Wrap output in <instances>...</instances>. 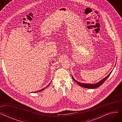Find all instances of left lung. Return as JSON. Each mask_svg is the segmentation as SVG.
<instances>
[{
  "instance_id": "8db88e82",
  "label": "left lung",
  "mask_w": 122,
  "mask_h": 122,
  "mask_svg": "<svg viewBox=\"0 0 122 122\" xmlns=\"http://www.w3.org/2000/svg\"><path fill=\"white\" fill-rule=\"evenodd\" d=\"M112 72L109 74L107 76H106L105 78H104L103 79H102L100 81H99L97 83V84H84V83H81V82H80L78 81H77L75 80L73 78V76H72V79H73V80L75 82H76V84H78L79 86H81L82 87H85V88H97V87H99L101 85H102V84H103V82H105V81L108 79V78L111 75Z\"/></svg>"
}]
</instances>
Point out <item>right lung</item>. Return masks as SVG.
<instances>
[{
    "mask_svg": "<svg viewBox=\"0 0 122 122\" xmlns=\"http://www.w3.org/2000/svg\"><path fill=\"white\" fill-rule=\"evenodd\" d=\"M49 85L50 84H49L48 85V86L46 87H47L49 86ZM44 88H43V89H41V90H40L39 91H37V92H41V91H43L44 90Z\"/></svg>",
    "mask_w": 122,
    "mask_h": 122,
    "instance_id": "add662e5",
    "label": "right lung"
}]
</instances>
